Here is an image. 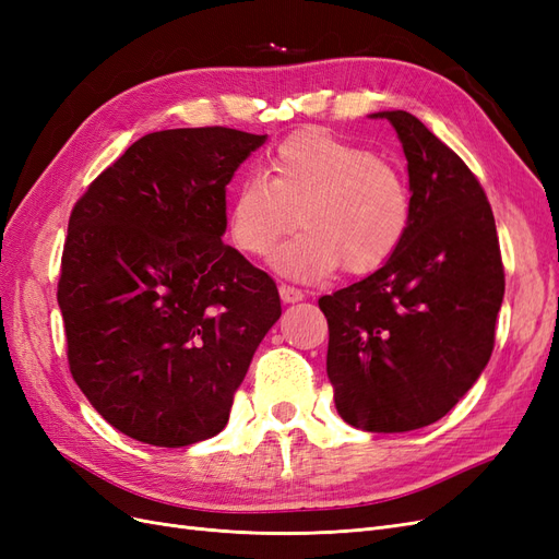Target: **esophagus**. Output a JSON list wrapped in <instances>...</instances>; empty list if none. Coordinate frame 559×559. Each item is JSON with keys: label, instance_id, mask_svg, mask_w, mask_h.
Segmentation results:
<instances>
[{"label": "esophagus", "instance_id": "1", "mask_svg": "<svg viewBox=\"0 0 559 559\" xmlns=\"http://www.w3.org/2000/svg\"><path fill=\"white\" fill-rule=\"evenodd\" d=\"M280 298L284 302H298L306 298V294H302L300 289H296V286H289V284H280Z\"/></svg>", "mask_w": 559, "mask_h": 559}]
</instances>
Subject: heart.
Here are the masks:
<instances>
[{
  "instance_id": "b5f03b06",
  "label": "heart",
  "mask_w": 559,
  "mask_h": 559,
  "mask_svg": "<svg viewBox=\"0 0 559 559\" xmlns=\"http://www.w3.org/2000/svg\"><path fill=\"white\" fill-rule=\"evenodd\" d=\"M265 174L235 186L228 230L242 251L267 257L300 222L306 230L275 259L286 275L317 280L337 265L366 275L408 233L411 198L396 167L329 130L308 128L280 142Z\"/></svg>"
}]
</instances>
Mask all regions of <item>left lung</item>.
I'll use <instances>...</instances> for the list:
<instances>
[{
    "label": "left lung",
    "instance_id": "1",
    "mask_svg": "<svg viewBox=\"0 0 559 559\" xmlns=\"http://www.w3.org/2000/svg\"><path fill=\"white\" fill-rule=\"evenodd\" d=\"M394 126L411 181V226L373 275L319 298L337 415L413 431L448 415L485 370L503 300L495 214L466 163L408 111Z\"/></svg>",
    "mask_w": 559,
    "mask_h": 559
}]
</instances>
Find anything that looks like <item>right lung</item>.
I'll return each mask as SVG.
<instances>
[{
    "label": "right lung",
    "mask_w": 559,
    "mask_h": 559,
    "mask_svg": "<svg viewBox=\"0 0 559 559\" xmlns=\"http://www.w3.org/2000/svg\"><path fill=\"white\" fill-rule=\"evenodd\" d=\"M267 134H144L79 198L58 306L72 378L114 429L183 448L226 427L282 314L275 282L224 245L226 186Z\"/></svg>",
    "instance_id": "right-lung-1"
}]
</instances>
